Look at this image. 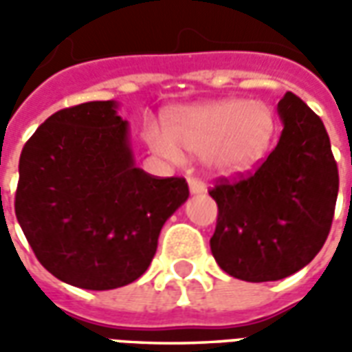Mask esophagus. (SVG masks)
<instances>
[{
  "instance_id": "obj_1",
  "label": "esophagus",
  "mask_w": 352,
  "mask_h": 352,
  "mask_svg": "<svg viewBox=\"0 0 352 352\" xmlns=\"http://www.w3.org/2000/svg\"><path fill=\"white\" fill-rule=\"evenodd\" d=\"M188 184H189V191H191L193 195H197V193H204V191H206L204 182H201L199 178H189Z\"/></svg>"
}]
</instances>
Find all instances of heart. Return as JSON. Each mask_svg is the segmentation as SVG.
I'll use <instances>...</instances> for the list:
<instances>
[{"mask_svg":"<svg viewBox=\"0 0 352 352\" xmlns=\"http://www.w3.org/2000/svg\"><path fill=\"white\" fill-rule=\"evenodd\" d=\"M273 136V116L260 102L218 100L176 111L170 126L146 121L144 138L153 153L170 163L189 153L204 155L221 176L250 170L260 161Z\"/></svg>","mask_w":352,"mask_h":352,"instance_id":"b5f03b06","label":"heart"}]
</instances>
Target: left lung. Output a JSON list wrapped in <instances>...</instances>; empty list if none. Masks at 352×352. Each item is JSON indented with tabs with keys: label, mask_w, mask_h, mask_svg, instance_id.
Masks as SVG:
<instances>
[{
	"label": "left lung",
	"mask_w": 352,
	"mask_h": 352,
	"mask_svg": "<svg viewBox=\"0 0 352 352\" xmlns=\"http://www.w3.org/2000/svg\"><path fill=\"white\" fill-rule=\"evenodd\" d=\"M276 109L284 129L267 159L208 191L218 204L212 256L246 283L280 280L305 267L328 239L340 189L320 117L294 92Z\"/></svg>",
	"instance_id": "8db88e82"
}]
</instances>
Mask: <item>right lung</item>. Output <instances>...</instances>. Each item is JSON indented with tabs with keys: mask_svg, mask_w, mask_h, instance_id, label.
<instances>
[{
	"mask_svg": "<svg viewBox=\"0 0 352 352\" xmlns=\"http://www.w3.org/2000/svg\"><path fill=\"white\" fill-rule=\"evenodd\" d=\"M184 178L134 164L113 100L52 113L22 148L14 214L39 263L85 290L146 273L164 221L188 201Z\"/></svg>",
	"mask_w": 352,
	"mask_h": 352,
	"instance_id": "right-lung-1",
	"label": "right lung"
}]
</instances>
